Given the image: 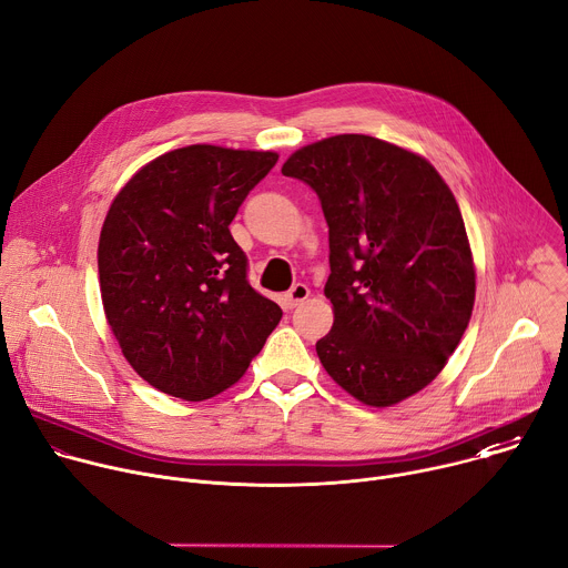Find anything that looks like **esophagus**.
Segmentation results:
<instances>
[{"instance_id":"1","label":"esophagus","mask_w":568,"mask_h":568,"mask_svg":"<svg viewBox=\"0 0 568 568\" xmlns=\"http://www.w3.org/2000/svg\"><path fill=\"white\" fill-rule=\"evenodd\" d=\"M307 296H310V287L303 285V283H296V285H292V290L283 296V301H285V307L292 310V307L301 305Z\"/></svg>"}]
</instances>
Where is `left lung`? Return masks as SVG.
Returning a JSON list of instances; mask_svg holds the SVG:
<instances>
[{"label":"left lung","instance_id":"1","mask_svg":"<svg viewBox=\"0 0 568 568\" xmlns=\"http://www.w3.org/2000/svg\"><path fill=\"white\" fill-rule=\"evenodd\" d=\"M328 222L333 331L316 342L328 375L368 407L425 388L456 351L474 307L460 209L427 159L366 134L296 150Z\"/></svg>","mask_w":568,"mask_h":568}]
</instances>
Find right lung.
<instances>
[{"instance_id": "add662e5", "label": "right lung", "mask_w": 568, "mask_h": 568, "mask_svg": "<svg viewBox=\"0 0 568 568\" xmlns=\"http://www.w3.org/2000/svg\"><path fill=\"white\" fill-rule=\"evenodd\" d=\"M276 152L186 145L143 166L114 197L99 240L101 298L130 366L200 402L231 384L283 316L247 281L229 224Z\"/></svg>"}]
</instances>
